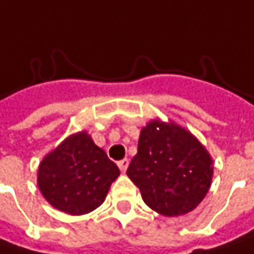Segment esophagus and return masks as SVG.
Wrapping results in <instances>:
<instances>
[{"label": "esophagus", "instance_id": "1", "mask_svg": "<svg viewBox=\"0 0 254 254\" xmlns=\"http://www.w3.org/2000/svg\"><path fill=\"white\" fill-rule=\"evenodd\" d=\"M128 163H130V162H128V159H123V160H120V162L117 163L118 168H120V171H121V172H126V171H127V168H128Z\"/></svg>", "mask_w": 254, "mask_h": 254}]
</instances>
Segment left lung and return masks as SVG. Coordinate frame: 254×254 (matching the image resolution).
Returning a JSON list of instances; mask_svg holds the SVG:
<instances>
[{
  "mask_svg": "<svg viewBox=\"0 0 254 254\" xmlns=\"http://www.w3.org/2000/svg\"><path fill=\"white\" fill-rule=\"evenodd\" d=\"M127 175L150 208L175 217L204 199L212 179V160L187 130L152 121L141 130Z\"/></svg>",
  "mask_w": 254,
  "mask_h": 254,
  "instance_id": "obj_1",
  "label": "left lung"
}]
</instances>
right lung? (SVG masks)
Here are the masks:
<instances>
[{
    "label": "right lung",
    "instance_id": "obj_1",
    "mask_svg": "<svg viewBox=\"0 0 254 254\" xmlns=\"http://www.w3.org/2000/svg\"><path fill=\"white\" fill-rule=\"evenodd\" d=\"M118 175L117 165L82 131L46 156L37 182L50 205L81 215L100 207Z\"/></svg>",
    "mask_w": 254,
    "mask_h": 254
}]
</instances>
